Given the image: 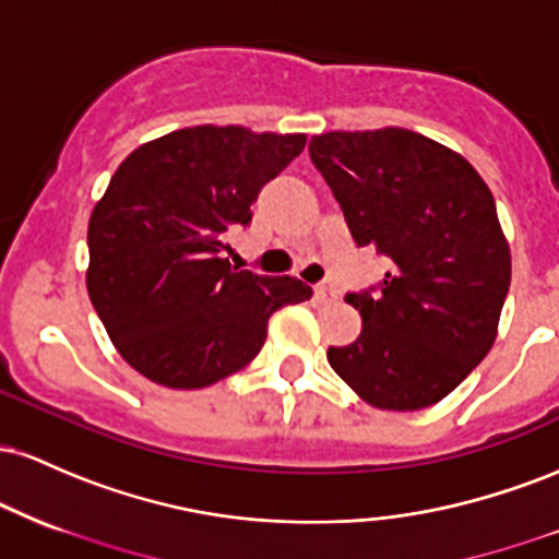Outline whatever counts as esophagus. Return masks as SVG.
I'll return each instance as SVG.
<instances>
[{"label":"esophagus","mask_w":559,"mask_h":559,"mask_svg":"<svg viewBox=\"0 0 559 559\" xmlns=\"http://www.w3.org/2000/svg\"><path fill=\"white\" fill-rule=\"evenodd\" d=\"M316 297L318 299H333L336 297V286H333V281H323V284L316 286Z\"/></svg>","instance_id":"34e87169"}]
</instances>
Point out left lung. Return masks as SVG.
I'll return each mask as SVG.
<instances>
[{"label":"left lung","instance_id":"obj_1","mask_svg":"<svg viewBox=\"0 0 559 559\" xmlns=\"http://www.w3.org/2000/svg\"><path fill=\"white\" fill-rule=\"evenodd\" d=\"M310 157L342 204L357 247L389 258L378 288L346 294L360 336L329 362L378 409L441 402L489 355L510 288V243L478 170L407 131H331Z\"/></svg>","mask_w":559,"mask_h":559}]
</instances>
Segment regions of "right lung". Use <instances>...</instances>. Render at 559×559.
<instances>
[{
	"label": "right lung",
	"instance_id": "right-lung-1",
	"mask_svg": "<svg viewBox=\"0 0 559 559\" xmlns=\"http://www.w3.org/2000/svg\"><path fill=\"white\" fill-rule=\"evenodd\" d=\"M305 133L194 126L118 165L88 221L86 288L120 357L168 389L213 386L258 357L267 318L312 288L239 271L228 234L305 150Z\"/></svg>",
	"mask_w": 559,
	"mask_h": 559
}]
</instances>
